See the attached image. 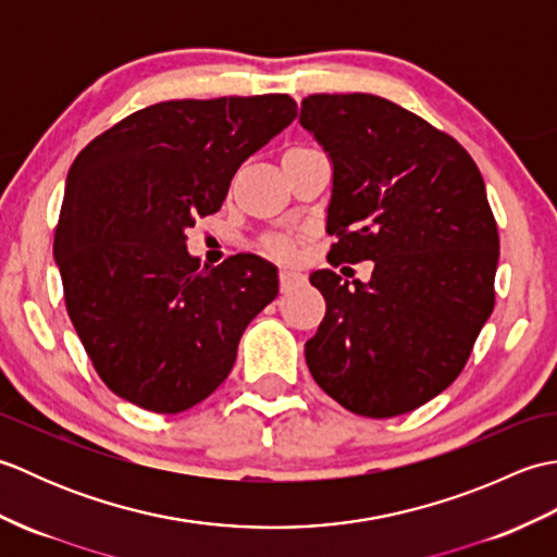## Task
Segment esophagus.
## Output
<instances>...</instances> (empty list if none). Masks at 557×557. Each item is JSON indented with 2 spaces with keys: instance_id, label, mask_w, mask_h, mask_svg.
I'll list each match as a JSON object with an SVG mask.
<instances>
[{
  "instance_id": "1",
  "label": "esophagus",
  "mask_w": 557,
  "mask_h": 557,
  "mask_svg": "<svg viewBox=\"0 0 557 557\" xmlns=\"http://www.w3.org/2000/svg\"><path fill=\"white\" fill-rule=\"evenodd\" d=\"M304 285V275L301 272H294V270H280V289L282 292H292L294 287Z\"/></svg>"
}]
</instances>
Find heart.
Returning <instances> with one entry per match:
<instances>
[{
    "mask_svg": "<svg viewBox=\"0 0 557 557\" xmlns=\"http://www.w3.org/2000/svg\"><path fill=\"white\" fill-rule=\"evenodd\" d=\"M270 248H272V251H275L280 258H289V256H292V242H289V239H282V236H280V239H272V242H270Z\"/></svg>",
    "mask_w": 557,
    "mask_h": 557,
    "instance_id": "1",
    "label": "heart"
}]
</instances>
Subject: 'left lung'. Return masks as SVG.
Segmentation results:
<instances>
[{
	"instance_id": "left-lung-1",
	"label": "left lung",
	"mask_w": 557,
	"mask_h": 557,
	"mask_svg": "<svg viewBox=\"0 0 557 557\" xmlns=\"http://www.w3.org/2000/svg\"><path fill=\"white\" fill-rule=\"evenodd\" d=\"M299 122L333 162L330 263L373 260L351 287L327 268L311 275L327 309L306 363L345 409L399 417L453 385L493 313L486 184L453 136L369 92L304 98Z\"/></svg>"
}]
</instances>
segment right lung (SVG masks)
<instances>
[{"mask_svg": "<svg viewBox=\"0 0 557 557\" xmlns=\"http://www.w3.org/2000/svg\"><path fill=\"white\" fill-rule=\"evenodd\" d=\"M297 116L289 96L170 100L128 114L78 152L54 260L71 323L114 395L180 413L224 383L246 325L277 297V268L236 253L200 268L196 218Z\"/></svg>", "mask_w": 557, "mask_h": 557, "instance_id": "right-lung-1", "label": "right lung"}]
</instances>
